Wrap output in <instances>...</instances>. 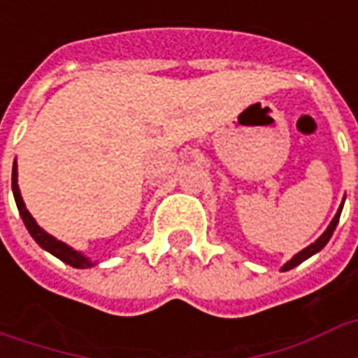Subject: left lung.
<instances>
[{
	"instance_id": "left-lung-1",
	"label": "left lung",
	"mask_w": 358,
	"mask_h": 358,
	"mask_svg": "<svg viewBox=\"0 0 358 358\" xmlns=\"http://www.w3.org/2000/svg\"><path fill=\"white\" fill-rule=\"evenodd\" d=\"M343 203H345V197H343V201H341V205H339V209H338V213H336V217L331 218V222H330V224H328V228L324 230L322 236H320V238H318V240H316L315 243H310L308 248H305V249H303V251H299L297 255H293L292 259H289V261H287V263H285L284 266H282V272H285V270L295 268L297 264H301V263H303V261H307L308 257L316 255V253H318L320 249H324V245H326V243L330 241L331 234H334V230H336V226H338L339 215H341V209H343Z\"/></svg>"
}]
</instances>
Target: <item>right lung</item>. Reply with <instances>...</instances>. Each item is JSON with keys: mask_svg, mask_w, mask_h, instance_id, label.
<instances>
[{"mask_svg": "<svg viewBox=\"0 0 358 358\" xmlns=\"http://www.w3.org/2000/svg\"><path fill=\"white\" fill-rule=\"evenodd\" d=\"M19 172H17V159H15V163H13V176H11V187H13V195H15V203H17V209L20 213V218H22V222L27 226L28 234L34 238V241L40 245L42 249H45L48 253H51L53 257H57L59 261H63V263L71 264L74 268H90V266H94L97 264L95 261L88 259V257L80 253V251H76L71 245H66L65 241L57 240V238H53L51 234H48L43 230L42 226L38 224L34 220V217L28 213L27 205L22 201V195H20L19 189Z\"/></svg>", "mask_w": 358, "mask_h": 358, "instance_id": "obj_1", "label": "right lung"}]
</instances>
